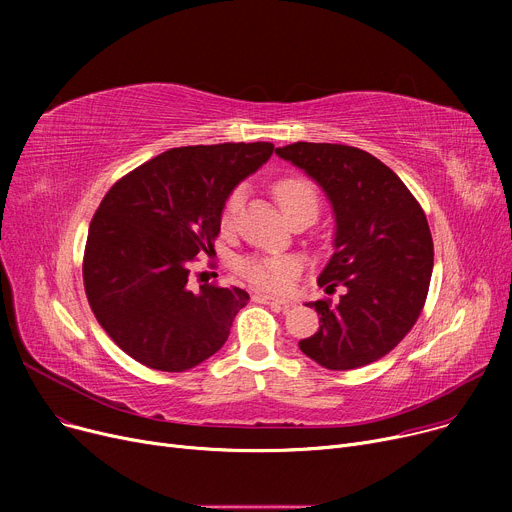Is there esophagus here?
<instances>
[{"mask_svg":"<svg viewBox=\"0 0 512 512\" xmlns=\"http://www.w3.org/2000/svg\"><path fill=\"white\" fill-rule=\"evenodd\" d=\"M253 301H255V303H265V305H274V307H278V309H290V307H292L290 301L276 299V297H267V294H255Z\"/></svg>","mask_w":512,"mask_h":512,"instance_id":"34e87169","label":"esophagus"}]
</instances>
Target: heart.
<instances>
[{
  "mask_svg": "<svg viewBox=\"0 0 512 512\" xmlns=\"http://www.w3.org/2000/svg\"><path fill=\"white\" fill-rule=\"evenodd\" d=\"M274 195L278 205L282 207L286 218L292 213L311 209L317 213L319 207V195L315 184L299 174H288L274 182ZM245 199V191L242 186H236L230 191V195L224 201L222 207V224L232 226L236 220V213ZM240 274L249 284H253L259 290L270 292H282L290 286L294 274H297V263L288 257H249L240 263Z\"/></svg>",
  "mask_w": 512,
  "mask_h": 512,
  "instance_id": "b5f03b06",
  "label": "heart"
}]
</instances>
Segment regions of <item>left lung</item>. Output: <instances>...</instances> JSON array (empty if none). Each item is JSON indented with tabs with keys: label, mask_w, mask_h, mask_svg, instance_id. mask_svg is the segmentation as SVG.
Masks as SVG:
<instances>
[{
	"label": "left lung",
	"mask_w": 512,
	"mask_h": 512,
	"mask_svg": "<svg viewBox=\"0 0 512 512\" xmlns=\"http://www.w3.org/2000/svg\"><path fill=\"white\" fill-rule=\"evenodd\" d=\"M276 153L324 188L336 213L334 255L317 284L340 301L319 299V330L301 351L332 371L386 357L423 311L434 240L419 201L371 153L338 143H292Z\"/></svg>",
	"instance_id": "left-lung-1"
}]
</instances>
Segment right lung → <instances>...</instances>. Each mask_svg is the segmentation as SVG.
Listing matches in <instances>:
<instances>
[{
  "instance_id": "obj_1",
  "label": "right lung",
  "mask_w": 512,
  "mask_h": 512,
  "mask_svg": "<svg viewBox=\"0 0 512 512\" xmlns=\"http://www.w3.org/2000/svg\"><path fill=\"white\" fill-rule=\"evenodd\" d=\"M274 153L272 143L176 147L122 176L99 203L83 282L99 326L157 371H186L218 353L242 288H191L197 255H211L232 188Z\"/></svg>"
}]
</instances>
